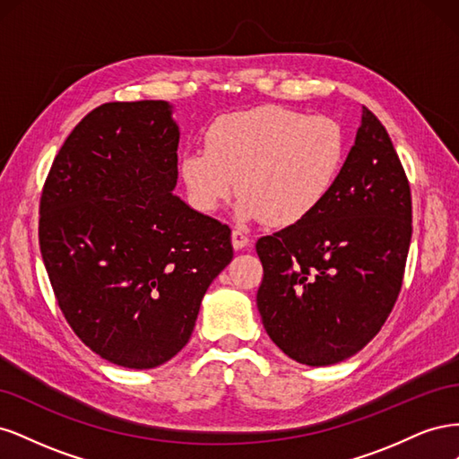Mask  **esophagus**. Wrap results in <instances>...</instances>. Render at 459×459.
Segmentation results:
<instances>
[{
  "instance_id": "obj_1",
  "label": "esophagus",
  "mask_w": 459,
  "mask_h": 459,
  "mask_svg": "<svg viewBox=\"0 0 459 459\" xmlns=\"http://www.w3.org/2000/svg\"><path fill=\"white\" fill-rule=\"evenodd\" d=\"M231 245L235 251H243V248L251 245V239H248V235L243 233L241 230H233L231 231Z\"/></svg>"
}]
</instances>
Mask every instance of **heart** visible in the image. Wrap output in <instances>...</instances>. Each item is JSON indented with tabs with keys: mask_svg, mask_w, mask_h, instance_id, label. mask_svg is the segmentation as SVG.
Segmentation results:
<instances>
[{
	"mask_svg": "<svg viewBox=\"0 0 459 459\" xmlns=\"http://www.w3.org/2000/svg\"><path fill=\"white\" fill-rule=\"evenodd\" d=\"M204 151H189L179 174L193 206L214 212L238 186L235 214L290 228L308 220L335 189L346 135L329 117L258 107L218 118Z\"/></svg>",
	"mask_w": 459,
	"mask_h": 459,
	"instance_id": "b5f03b06",
	"label": "heart"
}]
</instances>
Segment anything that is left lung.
<instances>
[{
    "mask_svg": "<svg viewBox=\"0 0 459 459\" xmlns=\"http://www.w3.org/2000/svg\"><path fill=\"white\" fill-rule=\"evenodd\" d=\"M411 241V193L379 118L362 107L335 189L297 226L260 238L256 307L299 364L331 366L377 335L398 299Z\"/></svg>",
    "mask_w": 459,
    "mask_h": 459,
    "instance_id": "obj_1",
    "label": "left lung"
}]
</instances>
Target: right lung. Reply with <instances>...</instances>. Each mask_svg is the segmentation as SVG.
<instances>
[{"mask_svg":"<svg viewBox=\"0 0 459 459\" xmlns=\"http://www.w3.org/2000/svg\"><path fill=\"white\" fill-rule=\"evenodd\" d=\"M169 101L105 103L66 137L39 201V251L80 341L130 369L187 344L231 230L174 195L179 126Z\"/></svg>","mask_w":459,"mask_h":459,"instance_id":"right-lung-1","label":"right lung"}]
</instances>
